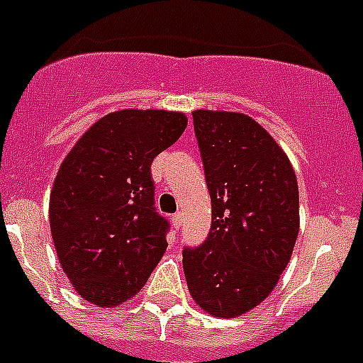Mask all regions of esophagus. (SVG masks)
<instances>
[{
	"label": "esophagus",
	"instance_id": "1",
	"mask_svg": "<svg viewBox=\"0 0 363 363\" xmlns=\"http://www.w3.org/2000/svg\"><path fill=\"white\" fill-rule=\"evenodd\" d=\"M172 223H174V228L179 231L182 225V213H175V215L172 216Z\"/></svg>",
	"mask_w": 363,
	"mask_h": 363
}]
</instances>
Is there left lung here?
Masks as SVG:
<instances>
[{
	"label": "left lung",
	"instance_id": "obj_1",
	"mask_svg": "<svg viewBox=\"0 0 363 363\" xmlns=\"http://www.w3.org/2000/svg\"><path fill=\"white\" fill-rule=\"evenodd\" d=\"M193 127L211 197V229L182 250L193 301L233 319L269 297L299 235V188L289 155L252 118L195 111Z\"/></svg>",
	"mask_w": 363,
	"mask_h": 363
}]
</instances>
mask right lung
I'll use <instances>...</instances> for the list:
<instances>
[{
    "label": "right lung",
    "instance_id": "add662e5",
    "mask_svg": "<svg viewBox=\"0 0 363 363\" xmlns=\"http://www.w3.org/2000/svg\"><path fill=\"white\" fill-rule=\"evenodd\" d=\"M186 125L175 111H116L84 132L60 164L50 229L64 274L89 303L132 299L162 258L170 225L154 208L150 166Z\"/></svg>",
    "mask_w": 363,
    "mask_h": 363
}]
</instances>
